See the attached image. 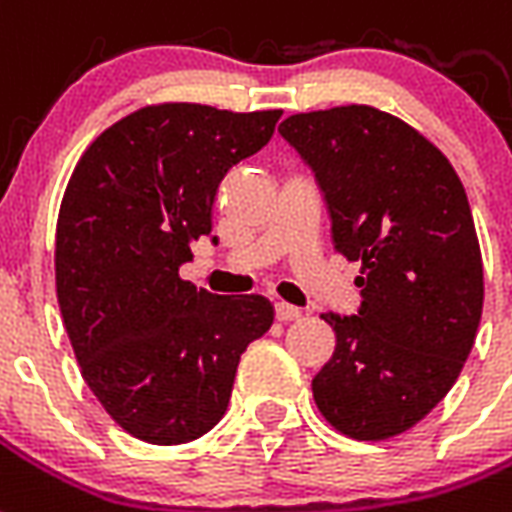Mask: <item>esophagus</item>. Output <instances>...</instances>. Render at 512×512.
I'll use <instances>...</instances> for the list:
<instances>
[{"instance_id": "obj_1", "label": "esophagus", "mask_w": 512, "mask_h": 512, "mask_svg": "<svg viewBox=\"0 0 512 512\" xmlns=\"http://www.w3.org/2000/svg\"><path fill=\"white\" fill-rule=\"evenodd\" d=\"M275 318L283 320V323H288V320H299L301 310H299V307H293V304L277 301V304H275Z\"/></svg>"}]
</instances>
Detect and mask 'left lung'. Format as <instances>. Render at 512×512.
I'll use <instances>...</instances> for the list:
<instances>
[{
	"label": "left lung",
	"mask_w": 512,
	"mask_h": 512,
	"mask_svg": "<svg viewBox=\"0 0 512 512\" xmlns=\"http://www.w3.org/2000/svg\"><path fill=\"white\" fill-rule=\"evenodd\" d=\"M280 136L315 173L334 248L360 261L355 315L323 312L336 350L312 379L339 433H406L457 382L483 310V264L457 170L374 106L293 114Z\"/></svg>",
	"instance_id": "left-lung-1"
}]
</instances>
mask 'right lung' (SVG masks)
Masks as SVG:
<instances>
[{
	"instance_id": "obj_1",
	"label": "right lung",
	"mask_w": 512,
	"mask_h": 512,
	"mask_svg": "<svg viewBox=\"0 0 512 512\" xmlns=\"http://www.w3.org/2000/svg\"><path fill=\"white\" fill-rule=\"evenodd\" d=\"M280 109L144 106L87 146L55 229V288L82 376L141 441L176 446L219 425L245 347L269 331L264 296L178 277L211 237L219 184L269 144Z\"/></svg>"
}]
</instances>
